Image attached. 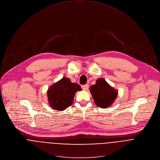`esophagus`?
Returning <instances> with one entry per match:
<instances>
[{
    "label": "esophagus",
    "mask_w": 160,
    "mask_h": 160,
    "mask_svg": "<svg viewBox=\"0 0 160 160\" xmlns=\"http://www.w3.org/2000/svg\"><path fill=\"white\" fill-rule=\"evenodd\" d=\"M82 89H83V90L87 91V90H88V84H85V85H82Z\"/></svg>",
    "instance_id": "esophagus-1"
}]
</instances>
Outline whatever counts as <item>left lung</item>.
Masks as SVG:
<instances>
[{
	"label": "left lung",
	"mask_w": 160,
	"mask_h": 160,
	"mask_svg": "<svg viewBox=\"0 0 160 160\" xmlns=\"http://www.w3.org/2000/svg\"><path fill=\"white\" fill-rule=\"evenodd\" d=\"M95 103L98 108L107 109L113 104L118 95V90L102 78H98L95 84L90 88Z\"/></svg>",
	"instance_id": "obj_1"
}]
</instances>
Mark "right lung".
Here are the masks:
<instances>
[{
  "instance_id": "right-lung-1",
  "label": "right lung",
  "mask_w": 160,
  "mask_h": 160,
  "mask_svg": "<svg viewBox=\"0 0 160 160\" xmlns=\"http://www.w3.org/2000/svg\"><path fill=\"white\" fill-rule=\"evenodd\" d=\"M81 90L82 88L78 83H72L68 78L63 77L47 90L49 107L58 111L65 110L72 105L76 92Z\"/></svg>"
}]
</instances>
